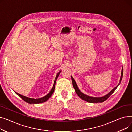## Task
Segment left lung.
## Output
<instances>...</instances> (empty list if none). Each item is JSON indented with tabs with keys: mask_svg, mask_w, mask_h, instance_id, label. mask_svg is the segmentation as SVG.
I'll return each mask as SVG.
<instances>
[{
	"mask_svg": "<svg viewBox=\"0 0 132 132\" xmlns=\"http://www.w3.org/2000/svg\"><path fill=\"white\" fill-rule=\"evenodd\" d=\"M122 76H123V67H122V70H121L120 79V81H119L118 85L115 88H114L112 90H111L108 94L105 95V96H103L102 97H95L89 96H88V95L84 94L83 93H82L80 90V89H79V88L77 86V83H76L75 81L74 80V79L73 78L72 76L71 77V78H72L73 85V87L74 88L75 91L80 98H81L82 100H84L86 102H88L89 103H102V102H104L105 101H106L109 97L114 93V92L116 90V89L117 88V87H118V86L120 85V84L121 83V81L122 79Z\"/></svg>",
	"mask_w": 132,
	"mask_h": 132,
	"instance_id": "obj_1",
	"label": "left lung"
}]
</instances>
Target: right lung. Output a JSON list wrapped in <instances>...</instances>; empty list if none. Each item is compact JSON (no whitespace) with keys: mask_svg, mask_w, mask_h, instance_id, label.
I'll return each mask as SVG.
<instances>
[{"mask_svg":"<svg viewBox=\"0 0 132 132\" xmlns=\"http://www.w3.org/2000/svg\"><path fill=\"white\" fill-rule=\"evenodd\" d=\"M61 72V71H59L58 74H57L56 77H55L54 81V84H53V86L51 90V91L48 93L46 96L40 98H37V99H34V98H29V97H26L24 96H23L21 94H19V93L14 92L17 95H18L20 98H21L23 101H24L25 102H26L27 103H29V104H39V103H43L46 102V101H47L48 99L50 98V97L52 96V94L53 93L54 91V89H55V82H56V81L58 79V77H59V74Z\"/></svg>","mask_w":132,"mask_h":132,"instance_id":"obj_1","label":"right lung"}]
</instances>
